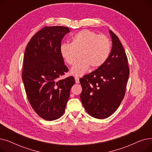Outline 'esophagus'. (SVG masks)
Segmentation results:
<instances>
[{"label": "esophagus", "instance_id": "esophagus-1", "mask_svg": "<svg viewBox=\"0 0 152 152\" xmlns=\"http://www.w3.org/2000/svg\"><path fill=\"white\" fill-rule=\"evenodd\" d=\"M75 81H76V83H79V78L78 77H75Z\"/></svg>", "mask_w": 152, "mask_h": 152}]
</instances>
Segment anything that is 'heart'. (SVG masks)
<instances>
[{
  "instance_id": "1",
  "label": "heart",
  "mask_w": 152,
  "mask_h": 152,
  "mask_svg": "<svg viewBox=\"0 0 152 152\" xmlns=\"http://www.w3.org/2000/svg\"><path fill=\"white\" fill-rule=\"evenodd\" d=\"M111 41L105 34H99L89 29L77 32L71 38V42L63 43L60 46L61 55L70 65L76 62L79 53V59L71 68V73L81 76L89 66L96 69L102 66L111 52Z\"/></svg>"
}]
</instances>
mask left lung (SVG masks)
Segmentation results:
<instances>
[{"mask_svg": "<svg viewBox=\"0 0 152 152\" xmlns=\"http://www.w3.org/2000/svg\"><path fill=\"white\" fill-rule=\"evenodd\" d=\"M112 49L102 66L80 79L83 105L91 116L104 119L112 115L123 100L129 75L128 60L118 36L110 31Z\"/></svg>", "mask_w": 152, "mask_h": 152, "instance_id": "8db88e82", "label": "left lung"}]
</instances>
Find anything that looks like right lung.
Listing matches in <instances>:
<instances>
[{
  "label": "right lung",
  "instance_id": "right-lung-1",
  "mask_svg": "<svg viewBox=\"0 0 152 152\" xmlns=\"http://www.w3.org/2000/svg\"><path fill=\"white\" fill-rule=\"evenodd\" d=\"M68 27L45 26L28 42L25 55L22 79L29 102L35 112L47 121L60 118L65 111L73 76L60 80L68 68L60 53Z\"/></svg>",
  "mask_w": 152,
  "mask_h": 152
}]
</instances>
